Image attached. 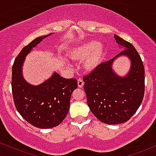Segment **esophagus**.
<instances>
[{
    "instance_id": "1",
    "label": "esophagus",
    "mask_w": 156,
    "mask_h": 156,
    "mask_svg": "<svg viewBox=\"0 0 156 156\" xmlns=\"http://www.w3.org/2000/svg\"><path fill=\"white\" fill-rule=\"evenodd\" d=\"M77 84H78L79 87H83L84 85V82H83V79H81V78L79 79V80H77Z\"/></svg>"
}]
</instances>
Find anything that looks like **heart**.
Returning a JSON list of instances; mask_svg holds the SVG:
<instances>
[{
    "instance_id": "obj_1",
    "label": "heart",
    "mask_w": 156,
    "mask_h": 156,
    "mask_svg": "<svg viewBox=\"0 0 156 156\" xmlns=\"http://www.w3.org/2000/svg\"><path fill=\"white\" fill-rule=\"evenodd\" d=\"M105 51L103 45L95 42H85L76 45L70 51L69 57L73 60L82 61L86 71H90L97 69L104 59Z\"/></svg>"
}]
</instances>
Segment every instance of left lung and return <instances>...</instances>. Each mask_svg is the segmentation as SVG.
Returning a JSON list of instances; mask_svg holds the SVG:
<instances>
[{"label": "left lung", "mask_w": 156, "mask_h": 156, "mask_svg": "<svg viewBox=\"0 0 156 156\" xmlns=\"http://www.w3.org/2000/svg\"><path fill=\"white\" fill-rule=\"evenodd\" d=\"M116 43L123 51L102 62L83 76L87 105L99 121L117 125L128 121L139 109L144 95V68L134 46L116 34ZM121 55L131 60V69L125 78L117 76L111 69L113 60Z\"/></svg>", "instance_id": "8db88e82"}]
</instances>
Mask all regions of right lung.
Wrapping results in <instances>:
<instances>
[{
    "instance_id": "1",
    "label": "right lung",
    "mask_w": 156,
    "mask_h": 156,
    "mask_svg": "<svg viewBox=\"0 0 156 156\" xmlns=\"http://www.w3.org/2000/svg\"><path fill=\"white\" fill-rule=\"evenodd\" d=\"M51 34L39 37L26 45L12 66V90L15 108L26 122L43 129L56 127L64 120L69 111L71 94L77 87L76 79L63 78L57 73L37 86L29 85L23 77L25 57Z\"/></svg>"
}]
</instances>
